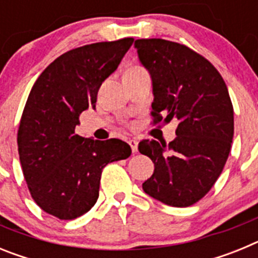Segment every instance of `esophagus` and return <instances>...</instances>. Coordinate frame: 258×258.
Wrapping results in <instances>:
<instances>
[{"label":"esophagus","mask_w":258,"mask_h":258,"mask_svg":"<svg viewBox=\"0 0 258 258\" xmlns=\"http://www.w3.org/2000/svg\"><path fill=\"white\" fill-rule=\"evenodd\" d=\"M127 143H129V146H131V147H132V151H133L134 154H136L137 150H138V142H137L136 140H131Z\"/></svg>","instance_id":"obj_1"}]
</instances>
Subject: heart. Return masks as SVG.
Returning <instances> with one entry per match:
<instances>
[{"mask_svg": "<svg viewBox=\"0 0 258 258\" xmlns=\"http://www.w3.org/2000/svg\"><path fill=\"white\" fill-rule=\"evenodd\" d=\"M133 70H142V68H138V67H136V68H132V70H129V71H133Z\"/></svg>", "mask_w": 258, "mask_h": 258, "instance_id": "b5f03b06", "label": "heart"}]
</instances>
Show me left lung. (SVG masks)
Here are the masks:
<instances>
[{
  "mask_svg": "<svg viewBox=\"0 0 258 258\" xmlns=\"http://www.w3.org/2000/svg\"><path fill=\"white\" fill-rule=\"evenodd\" d=\"M150 72L154 124L175 118V140H143L141 154L155 165L143 191L166 206L190 207L212 188L226 164L234 137L229 90L211 61L184 45L142 38L134 42Z\"/></svg>",
  "mask_w": 258,
  "mask_h": 258,
  "instance_id": "8db88e82",
  "label": "left lung"
}]
</instances>
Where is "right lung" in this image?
Here are the masks:
<instances>
[{"label":"right lung","mask_w":258,"mask_h":258,"mask_svg":"<svg viewBox=\"0 0 258 258\" xmlns=\"http://www.w3.org/2000/svg\"><path fill=\"white\" fill-rule=\"evenodd\" d=\"M134 38L72 49L47 66L27 99L18 151L29 192L59 220H75L97 203L102 170L127 159L131 146L76 134L80 115L95 108L102 83L117 70Z\"/></svg>","instance_id":"right-lung-1"}]
</instances>
